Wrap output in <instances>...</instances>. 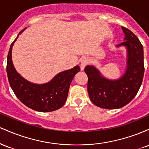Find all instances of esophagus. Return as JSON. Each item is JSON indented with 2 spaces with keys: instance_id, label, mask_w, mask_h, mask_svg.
Returning a JSON list of instances; mask_svg holds the SVG:
<instances>
[{
  "instance_id": "esophagus-1",
  "label": "esophagus",
  "mask_w": 149,
  "mask_h": 149,
  "mask_svg": "<svg viewBox=\"0 0 149 149\" xmlns=\"http://www.w3.org/2000/svg\"><path fill=\"white\" fill-rule=\"evenodd\" d=\"M88 63L89 59L88 57H83V59H81V61H80V69H81V71H83V70H84L85 67L88 64Z\"/></svg>"
}]
</instances>
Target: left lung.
<instances>
[{
  "instance_id": "obj_1",
  "label": "left lung",
  "mask_w": 149,
  "mask_h": 149,
  "mask_svg": "<svg viewBox=\"0 0 149 149\" xmlns=\"http://www.w3.org/2000/svg\"><path fill=\"white\" fill-rule=\"evenodd\" d=\"M124 42L116 47L127 49V66L118 79L110 80L102 76L94 66H85L88 75V92L90 100L97 107L107 109L123 107L136 96L142 83L144 64L143 49L138 38L130 30L122 26Z\"/></svg>"
}]
</instances>
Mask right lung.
<instances>
[{"instance_id": "add662e5", "label": "right lung", "mask_w": 149, "mask_h": 149, "mask_svg": "<svg viewBox=\"0 0 149 149\" xmlns=\"http://www.w3.org/2000/svg\"><path fill=\"white\" fill-rule=\"evenodd\" d=\"M24 29L18 34L8 52L6 69L10 87L19 100L33 110L40 112L57 110L66 102L70 85L75 75L79 72L80 66H76L73 69L59 73L50 81L44 84H35L26 80L17 72L12 60V49L19 35Z\"/></svg>"}]
</instances>
